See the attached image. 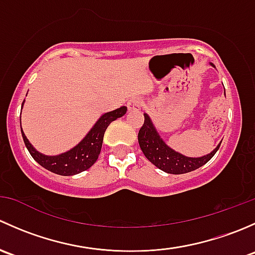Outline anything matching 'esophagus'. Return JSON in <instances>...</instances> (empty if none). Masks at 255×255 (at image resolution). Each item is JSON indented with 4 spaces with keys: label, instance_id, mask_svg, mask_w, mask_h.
I'll list each match as a JSON object with an SVG mask.
<instances>
[{
    "label": "esophagus",
    "instance_id": "obj_1",
    "mask_svg": "<svg viewBox=\"0 0 255 255\" xmlns=\"http://www.w3.org/2000/svg\"><path fill=\"white\" fill-rule=\"evenodd\" d=\"M142 107V101L138 97H132L127 101L128 111H138Z\"/></svg>",
    "mask_w": 255,
    "mask_h": 255
}]
</instances>
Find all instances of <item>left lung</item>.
<instances>
[{
  "label": "left lung",
  "instance_id": "1",
  "mask_svg": "<svg viewBox=\"0 0 255 255\" xmlns=\"http://www.w3.org/2000/svg\"><path fill=\"white\" fill-rule=\"evenodd\" d=\"M138 143L143 154L150 163H153L160 170L168 174H175V175L190 173V171L201 168L215 155L221 145L218 144L217 148L212 153L201 158L184 156L182 154L174 151L163 142V139L156 133L155 128L153 127V123L150 122L148 115H144V123L138 132Z\"/></svg>",
  "mask_w": 255,
  "mask_h": 255
}]
</instances>
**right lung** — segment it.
Returning <instances> with one entry per match:
<instances>
[{
	"label": "right lung",
	"instance_id": "right-lung-1",
	"mask_svg": "<svg viewBox=\"0 0 255 255\" xmlns=\"http://www.w3.org/2000/svg\"><path fill=\"white\" fill-rule=\"evenodd\" d=\"M126 112H127V107L122 106L120 109L115 110V111L102 115L101 118L96 122V125L92 127V129L87 133L86 137L75 148L56 156H47L38 153L30 145V143L28 142L27 137L24 135L23 130L22 137L28 151H29L30 155L33 156V159L39 165H42L43 168L51 171V173L58 174V175H75V174L87 170V169L94 165L95 161L99 158L100 151H101L102 142H104V134L106 132L107 127H109L112 121L122 117Z\"/></svg>",
	"mask_w": 255,
	"mask_h": 255
}]
</instances>
